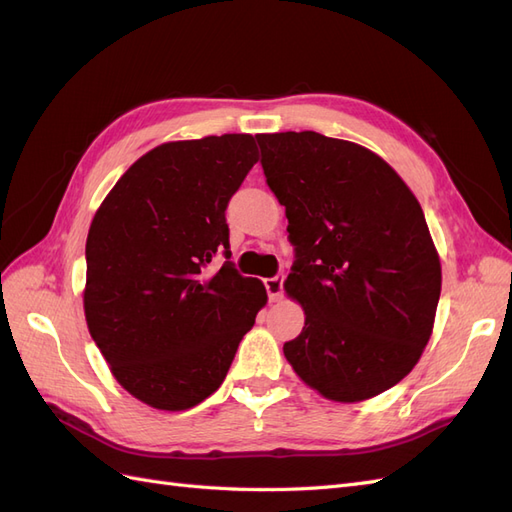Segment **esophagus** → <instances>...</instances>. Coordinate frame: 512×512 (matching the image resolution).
<instances>
[{
	"mask_svg": "<svg viewBox=\"0 0 512 512\" xmlns=\"http://www.w3.org/2000/svg\"><path fill=\"white\" fill-rule=\"evenodd\" d=\"M265 288L269 292V299L271 301L282 299V294H284V273H277L275 277H267Z\"/></svg>",
	"mask_w": 512,
	"mask_h": 512,
	"instance_id": "esophagus-1",
	"label": "esophagus"
}]
</instances>
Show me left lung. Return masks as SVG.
Wrapping results in <instances>:
<instances>
[{
	"mask_svg": "<svg viewBox=\"0 0 512 512\" xmlns=\"http://www.w3.org/2000/svg\"><path fill=\"white\" fill-rule=\"evenodd\" d=\"M256 141L294 247L284 288L305 309L286 359L333 401L380 395L421 359L440 301V258L423 209L361 145L318 132Z\"/></svg>",
	"mask_w": 512,
	"mask_h": 512,
	"instance_id": "8db88e82",
	"label": "left lung"
}]
</instances>
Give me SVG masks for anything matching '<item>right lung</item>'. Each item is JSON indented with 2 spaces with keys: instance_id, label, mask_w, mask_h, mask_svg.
Listing matches in <instances>:
<instances>
[{
  "instance_id": "add662e5",
  "label": "right lung",
  "mask_w": 512,
  "mask_h": 512,
  "mask_svg": "<svg viewBox=\"0 0 512 512\" xmlns=\"http://www.w3.org/2000/svg\"><path fill=\"white\" fill-rule=\"evenodd\" d=\"M256 162L250 134L160 145L91 222L87 327L117 382L151 408L188 410L218 391L267 303L228 260L226 207ZM218 253L227 262L211 272Z\"/></svg>"
}]
</instances>
